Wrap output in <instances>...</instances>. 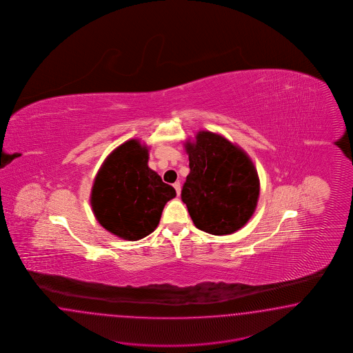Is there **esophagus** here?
Segmentation results:
<instances>
[{
	"label": "esophagus",
	"instance_id": "34e87169",
	"mask_svg": "<svg viewBox=\"0 0 353 353\" xmlns=\"http://www.w3.org/2000/svg\"><path fill=\"white\" fill-rule=\"evenodd\" d=\"M173 188L176 189V192H177V195H180V192H181V183L180 182H174L173 183Z\"/></svg>",
	"mask_w": 353,
	"mask_h": 353
}]
</instances>
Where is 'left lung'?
I'll return each instance as SVG.
<instances>
[{
  "label": "left lung",
  "instance_id": "1",
  "mask_svg": "<svg viewBox=\"0 0 353 353\" xmlns=\"http://www.w3.org/2000/svg\"><path fill=\"white\" fill-rule=\"evenodd\" d=\"M190 173L181 190L194 225L205 233L232 234L251 219L260 192L257 172L246 154L212 132L186 142Z\"/></svg>",
  "mask_w": 353,
  "mask_h": 353
}]
</instances>
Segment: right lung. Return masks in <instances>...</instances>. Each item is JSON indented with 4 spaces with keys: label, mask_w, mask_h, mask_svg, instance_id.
Masks as SVG:
<instances>
[{
    "label": "right lung",
    "mask_w": 353,
    "mask_h": 353,
    "mask_svg": "<svg viewBox=\"0 0 353 353\" xmlns=\"http://www.w3.org/2000/svg\"><path fill=\"white\" fill-rule=\"evenodd\" d=\"M148 161L145 146L127 141L105 161L92 189L90 203L98 223L123 239L139 241L152 233L164 205L176 196Z\"/></svg>",
    "instance_id": "right-lung-1"
}]
</instances>
